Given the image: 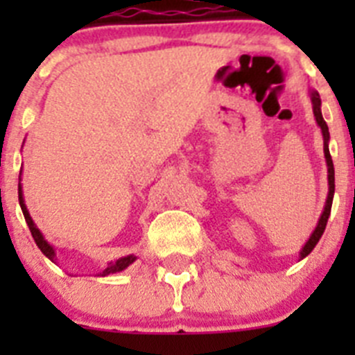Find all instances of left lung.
Wrapping results in <instances>:
<instances>
[{
	"instance_id": "8db88e82",
	"label": "left lung",
	"mask_w": 355,
	"mask_h": 355,
	"mask_svg": "<svg viewBox=\"0 0 355 355\" xmlns=\"http://www.w3.org/2000/svg\"><path fill=\"white\" fill-rule=\"evenodd\" d=\"M311 103H313V114H315L316 124H318L320 130H322V135H324V155H325V162H327L329 193H327V200H325L324 213H322V216H320L318 224H316L315 231H313V234L309 236V240L306 241V245H304L302 250H300V259L306 258L307 254L315 249V245L318 243V240L322 238V234H324L325 225H327V220H329V215H331L332 197H334V165H332L331 153H329V128H327V124H325L324 117H322V110H320V106H322V101H320V96H318V92H316V90H311Z\"/></svg>"
}]
</instances>
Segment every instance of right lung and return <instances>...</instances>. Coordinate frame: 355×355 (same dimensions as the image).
<instances>
[{"label": "right lung", "mask_w": 355, "mask_h": 355, "mask_svg": "<svg viewBox=\"0 0 355 355\" xmlns=\"http://www.w3.org/2000/svg\"><path fill=\"white\" fill-rule=\"evenodd\" d=\"M19 205H21V209H23L24 220H26L28 227H30V233H31V236H33V240H35L37 247H39V249L42 250V254H44V256H46V258H49L53 263H56L55 249H53V245H49L48 241L44 240L42 233H40L39 227H37V225H35V222L31 220L30 213H28L26 205H24L23 190H21V183H19ZM135 259H137V258H135V256H124V258H119L117 261L108 263V266H106L105 270L99 272V274H97V275H110V274H115V272H122V270H124V268H128V266H130L131 263L135 261Z\"/></svg>", "instance_id": "obj_1"}]
</instances>
